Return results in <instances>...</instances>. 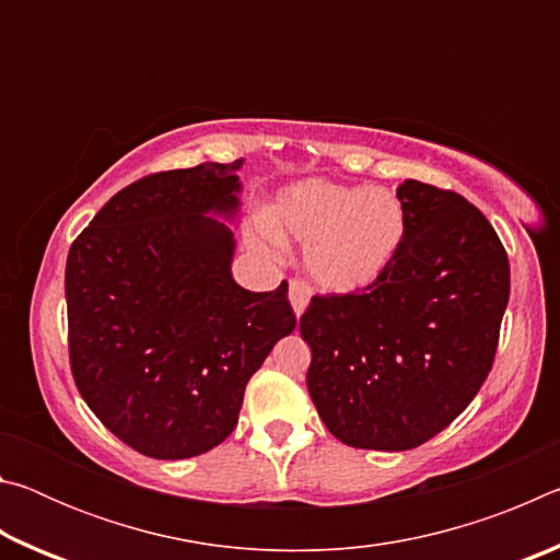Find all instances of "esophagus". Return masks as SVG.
Segmentation results:
<instances>
[{"instance_id": "obj_1", "label": "esophagus", "mask_w": 560, "mask_h": 560, "mask_svg": "<svg viewBox=\"0 0 560 560\" xmlns=\"http://www.w3.org/2000/svg\"><path fill=\"white\" fill-rule=\"evenodd\" d=\"M308 299H311V289L303 283L301 279H291L289 283V301H291V308L293 314L301 316L303 311L308 306Z\"/></svg>"}]
</instances>
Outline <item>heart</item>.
I'll return each instance as SVG.
<instances>
[{
  "label": "heart",
  "instance_id": "heart-1",
  "mask_svg": "<svg viewBox=\"0 0 560 560\" xmlns=\"http://www.w3.org/2000/svg\"><path fill=\"white\" fill-rule=\"evenodd\" d=\"M277 240L306 244L303 264L324 291L371 287L390 267L405 240L402 202L383 187L303 179L283 189L271 210Z\"/></svg>",
  "mask_w": 560,
  "mask_h": 560
}]
</instances>
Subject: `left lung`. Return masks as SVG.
Here are the masks:
<instances>
[{"instance_id":"left-lung-1","label":"left lung","mask_w":560,"mask_h":560,"mask_svg":"<svg viewBox=\"0 0 560 560\" xmlns=\"http://www.w3.org/2000/svg\"><path fill=\"white\" fill-rule=\"evenodd\" d=\"M405 240L381 279L314 296L299 330L320 420L348 447H420L487 381L509 303V257L494 226L452 189L397 187Z\"/></svg>"}]
</instances>
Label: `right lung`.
Here are the masks:
<instances>
[{"instance_id": "right-lung-1", "label": "right lung", "mask_w": 560, "mask_h": 560, "mask_svg": "<svg viewBox=\"0 0 560 560\" xmlns=\"http://www.w3.org/2000/svg\"><path fill=\"white\" fill-rule=\"evenodd\" d=\"M148 175L101 207L66 259L69 358L93 415L145 457L187 459L230 438L244 387L296 328L289 283L232 279L240 170Z\"/></svg>"}]
</instances>
